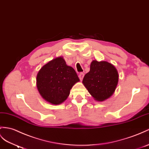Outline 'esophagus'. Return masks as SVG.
<instances>
[{
	"label": "esophagus",
	"mask_w": 149,
	"mask_h": 149,
	"mask_svg": "<svg viewBox=\"0 0 149 149\" xmlns=\"http://www.w3.org/2000/svg\"><path fill=\"white\" fill-rule=\"evenodd\" d=\"M84 74L82 73V72H81V73L79 74V79H80V80H81V81H82V79L84 78Z\"/></svg>",
	"instance_id": "esophagus-1"
}]
</instances>
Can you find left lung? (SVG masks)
Instances as JSON below:
<instances>
[{
	"label": "left lung",
	"instance_id": "8db88e82",
	"mask_svg": "<svg viewBox=\"0 0 149 149\" xmlns=\"http://www.w3.org/2000/svg\"><path fill=\"white\" fill-rule=\"evenodd\" d=\"M118 82V74L112 64L105 61L93 60L90 71L83 79L82 83L95 100L103 101L112 96Z\"/></svg>",
	"mask_w": 149,
	"mask_h": 149
}]
</instances>
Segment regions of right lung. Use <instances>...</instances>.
<instances>
[{
    "mask_svg": "<svg viewBox=\"0 0 149 149\" xmlns=\"http://www.w3.org/2000/svg\"><path fill=\"white\" fill-rule=\"evenodd\" d=\"M79 81L75 70L67 65L60 56L41 68L37 75L36 85L42 97L56 105L67 100L72 86Z\"/></svg>",
    "mask_w": 149,
    "mask_h": 149,
    "instance_id": "1",
    "label": "right lung"
}]
</instances>
